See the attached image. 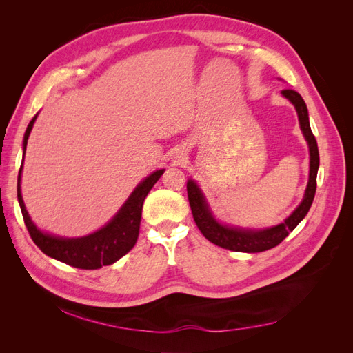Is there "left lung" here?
<instances>
[{
	"instance_id": "obj_1",
	"label": "left lung",
	"mask_w": 353,
	"mask_h": 353,
	"mask_svg": "<svg viewBox=\"0 0 353 353\" xmlns=\"http://www.w3.org/2000/svg\"><path fill=\"white\" fill-rule=\"evenodd\" d=\"M281 94L290 101L299 116V123H301V130L303 132L305 140L309 145V181L305 191V196L301 205L296 208V210L288 216L283 223L279 225L265 228V230H244L228 227L219 223L208 206V201L200 191L199 185L193 179H188L187 183V193L191 212H193V218L197 223L199 230L201 231L210 243L219 245V248L228 249L232 252H245V253H258L265 252L268 249L279 245L288 234H290L301 222L306 213L311 209V205L315 197L316 191V174L319 166V153L316 140L311 131V125H309V116L306 104L302 99V95L296 92L294 90H283Z\"/></svg>"
}]
</instances>
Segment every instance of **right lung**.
<instances>
[{
    "label": "right lung",
    "instance_id": "1",
    "mask_svg": "<svg viewBox=\"0 0 353 353\" xmlns=\"http://www.w3.org/2000/svg\"><path fill=\"white\" fill-rule=\"evenodd\" d=\"M37 116H34V119L29 122L26 128L23 138V157L26 152L28 138L32 131V126H34L37 121ZM22 168L23 163L20 166L17 178V200L20 209H22L23 221L30 234V239L34 240L38 248L47 256H50V258H54L63 263H68L70 266H74V268L81 270H99L104 265H112L116 261H119L122 256H125L134 248L138 239V232H140L144 199L147 197L148 191L153 188L159 178L165 172V169H159L152 175H148L143 183L138 184L137 188L132 191V194L123 203V206L119 209V212H117L113 219L101 230L85 237L63 239L50 236L47 232H42L41 230L37 228L35 223L32 222L25 208L22 191H20V175H22Z\"/></svg>",
    "mask_w": 353,
    "mask_h": 353
}]
</instances>
